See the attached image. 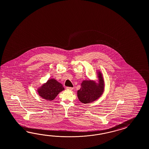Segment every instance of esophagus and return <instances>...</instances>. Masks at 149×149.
<instances>
[{"label":"esophagus","instance_id":"obj_1","mask_svg":"<svg viewBox=\"0 0 149 149\" xmlns=\"http://www.w3.org/2000/svg\"><path fill=\"white\" fill-rule=\"evenodd\" d=\"M66 89H69V90H70V91H72L73 89H74V88L69 87H67L66 88Z\"/></svg>","mask_w":149,"mask_h":149}]
</instances>
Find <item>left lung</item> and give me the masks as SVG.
<instances>
[{"label": "left lung", "instance_id": "1", "mask_svg": "<svg viewBox=\"0 0 149 149\" xmlns=\"http://www.w3.org/2000/svg\"><path fill=\"white\" fill-rule=\"evenodd\" d=\"M98 84L93 81L84 80L77 91V97L83 103H89L97 100L101 96L104 88V82L101 73L98 72Z\"/></svg>", "mask_w": 149, "mask_h": 149}]
</instances>
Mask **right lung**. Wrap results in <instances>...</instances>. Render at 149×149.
Returning a JSON list of instances; mask_svg holds the SVG:
<instances>
[{
  "mask_svg": "<svg viewBox=\"0 0 149 149\" xmlns=\"http://www.w3.org/2000/svg\"><path fill=\"white\" fill-rule=\"evenodd\" d=\"M64 89L65 88L62 84L54 79H52L48 80L46 84L41 86L38 89V92L39 95L42 98L47 101H52L60 92Z\"/></svg>",
  "mask_w": 149,
  "mask_h": 149,
  "instance_id": "obj_1",
  "label": "right lung"
}]
</instances>
